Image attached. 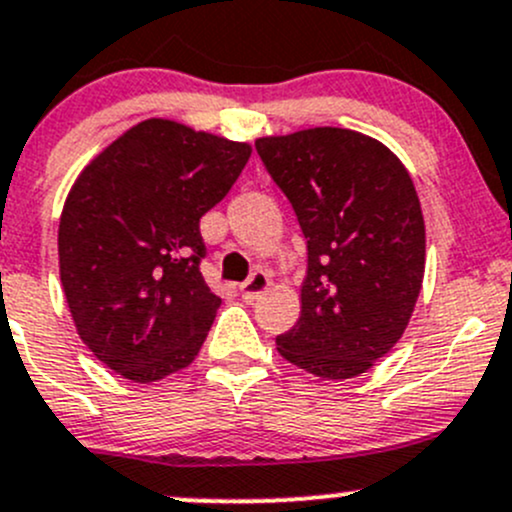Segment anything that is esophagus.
Segmentation results:
<instances>
[{
  "mask_svg": "<svg viewBox=\"0 0 512 512\" xmlns=\"http://www.w3.org/2000/svg\"><path fill=\"white\" fill-rule=\"evenodd\" d=\"M267 287H270V277H267V272L255 270L245 279V282L240 284V294L245 301H255L262 292H267Z\"/></svg>",
  "mask_w": 512,
  "mask_h": 512,
  "instance_id": "obj_1",
  "label": "esophagus"
}]
</instances>
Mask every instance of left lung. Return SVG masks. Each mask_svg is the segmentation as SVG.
Wrapping results in <instances>:
<instances>
[{"label":"left lung","mask_w":512,"mask_h":512,"mask_svg":"<svg viewBox=\"0 0 512 512\" xmlns=\"http://www.w3.org/2000/svg\"><path fill=\"white\" fill-rule=\"evenodd\" d=\"M306 238L301 316L277 351L328 380L365 373L405 333L424 277V218L402 161L353 129L255 142Z\"/></svg>","instance_id":"8db88e82"}]
</instances>
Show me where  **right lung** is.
I'll return each instance as SVG.
<instances>
[{"label":"right lung","instance_id":"obj_1","mask_svg":"<svg viewBox=\"0 0 512 512\" xmlns=\"http://www.w3.org/2000/svg\"><path fill=\"white\" fill-rule=\"evenodd\" d=\"M171 120H144L78 176L58 225V262L80 338L110 370L154 383L186 368L220 306L201 274V215L250 159Z\"/></svg>","mask_w":512,"mask_h":512}]
</instances>
